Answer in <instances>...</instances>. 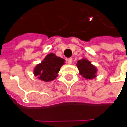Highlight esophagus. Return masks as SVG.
<instances>
[{
    "label": "esophagus",
    "mask_w": 127,
    "mask_h": 127,
    "mask_svg": "<svg viewBox=\"0 0 127 127\" xmlns=\"http://www.w3.org/2000/svg\"><path fill=\"white\" fill-rule=\"evenodd\" d=\"M72 62H73V59H72V58L68 59V64H71Z\"/></svg>",
    "instance_id": "obj_1"
}]
</instances>
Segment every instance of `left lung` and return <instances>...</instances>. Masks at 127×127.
Masks as SVG:
<instances>
[{"mask_svg":"<svg viewBox=\"0 0 127 127\" xmlns=\"http://www.w3.org/2000/svg\"><path fill=\"white\" fill-rule=\"evenodd\" d=\"M76 66L79 71L80 75L86 80H92L97 77L98 71L97 67L93 65L91 62L85 57L77 61Z\"/></svg>","mask_w":127,"mask_h":127,"instance_id":"8db88e82","label":"left lung"}]
</instances>
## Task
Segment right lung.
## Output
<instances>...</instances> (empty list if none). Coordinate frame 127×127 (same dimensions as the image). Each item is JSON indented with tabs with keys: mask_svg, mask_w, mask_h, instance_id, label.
<instances>
[{
	"mask_svg": "<svg viewBox=\"0 0 127 127\" xmlns=\"http://www.w3.org/2000/svg\"><path fill=\"white\" fill-rule=\"evenodd\" d=\"M65 64V59L57 56L54 53L48 54L41 63L37 64L34 70V76L44 82L54 81L58 76L59 71Z\"/></svg>",
	"mask_w": 127,
	"mask_h": 127,
	"instance_id": "add662e5",
	"label": "right lung"
}]
</instances>
